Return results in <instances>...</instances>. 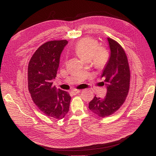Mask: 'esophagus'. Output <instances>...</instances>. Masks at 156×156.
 <instances>
[{
  "instance_id": "1",
  "label": "esophagus",
  "mask_w": 156,
  "mask_h": 156,
  "mask_svg": "<svg viewBox=\"0 0 156 156\" xmlns=\"http://www.w3.org/2000/svg\"><path fill=\"white\" fill-rule=\"evenodd\" d=\"M80 92H81V90H73L72 91V93L73 94V95H76V94Z\"/></svg>"
}]
</instances>
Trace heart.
I'll return each mask as SVG.
<instances>
[{
	"label": "heart",
	"mask_w": 156,
	"mask_h": 156,
	"mask_svg": "<svg viewBox=\"0 0 156 156\" xmlns=\"http://www.w3.org/2000/svg\"><path fill=\"white\" fill-rule=\"evenodd\" d=\"M74 53L87 62H90L97 69H103L109 60V53L105 48H100L98 41L84 37L75 44Z\"/></svg>",
	"instance_id": "1"
}]
</instances>
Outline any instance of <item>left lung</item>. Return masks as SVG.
<instances>
[{"mask_svg":"<svg viewBox=\"0 0 156 156\" xmlns=\"http://www.w3.org/2000/svg\"><path fill=\"white\" fill-rule=\"evenodd\" d=\"M107 40L111 54L101 75L107 87L106 96L104 98L95 96L88 106L94 114L101 118L114 114L119 109L128 94L130 83L128 60L124 49L110 37Z\"/></svg>","mask_w":156,"mask_h":156,"instance_id":"8db88e82","label":"left lung"}]
</instances>
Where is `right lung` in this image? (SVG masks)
Here are the masks:
<instances>
[{"label":"right lung","instance_id":"obj_1","mask_svg":"<svg viewBox=\"0 0 156 156\" xmlns=\"http://www.w3.org/2000/svg\"><path fill=\"white\" fill-rule=\"evenodd\" d=\"M68 41L46 42L31 57L28 66V87L36 105L46 116L62 119L69 111L71 96L53 85L60 55Z\"/></svg>","mask_w":156,"mask_h":156}]
</instances>
